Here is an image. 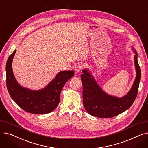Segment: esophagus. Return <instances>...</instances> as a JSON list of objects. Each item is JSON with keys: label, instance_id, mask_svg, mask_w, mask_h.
Returning a JSON list of instances; mask_svg holds the SVG:
<instances>
[{"label": "esophagus", "instance_id": "1", "mask_svg": "<svg viewBox=\"0 0 148 148\" xmlns=\"http://www.w3.org/2000/svg\"><path fill=\"white\" fill-rule=\"evenodd\" d=\"M82 69V65L80 64H77L74 67V71L76 73H79L81 71Z\"/></svg>", "mask_w": 148, "mask_h": 148}]
</instances>
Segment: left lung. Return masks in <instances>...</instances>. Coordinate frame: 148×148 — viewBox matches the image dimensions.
Masks as SVG:
<instances>
[{
	"label": "left lung",
	"mask_w": 148,
	"mask_h": 148,
	"mask_svg": "<svg viewBox=\"0 0 148 148\" xmlns=\"http://www.w3.org/2000/svg\"><path fill=\"white\" fill-rule=\"evenodd\" d=\"M135 53L134 65L136 76L131 89L122 97L107 94L96 82L89 69L82 70L81 80L83 84V102L84 108L92 116L98 118H112L125 112L132 106L137 97L141 79V70L137 62V53Z\"/></svg>",
	"instance_id": "8db88e82"
}]
</instances>
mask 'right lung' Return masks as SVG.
Listing matches in <instances>:
<instances>
[{"instance_id": "add662e5", "label": "right lung", "mask_w": 148, "mask_h": 148, "mask_svg": "<svg viewBox=\"0 0 148 148\" xmlns=\"http://www.w3.org/2000/svg\"><path fill=\"white\" fill-rule=\"evenodd\" d=\"M16 50L9 56L6 65V86L12 99L22 109L33 114H46L53 111L60 101V94L67 81L74 76V72H59L54 79L40 90H31L21 86L15 78L12 68Z\"/></svg>"}]
</instances>
